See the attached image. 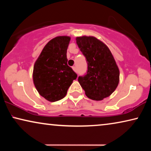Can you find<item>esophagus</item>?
I'll list each match as a JSON object with an SVG mask.
<instances>
[{
    "instance_id": "1",
    "label": "esophagus",
    "mask_w": 151,
    "mask_h": 151,
    "mask_svg": "<svg viewBox=\"0 0 151 151\" xmlns=\"http://www.w3.org/2000/svg\"><path fill=\"white\" fill-rule=\"evenodd\" d=\"M72 69H73V70L74 71H76V67H72Z\"/></svg>"
}]
</instances>
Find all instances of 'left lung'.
I'll use <instances>...</instances> for the list:
<instances>
[{
  "label": "left lung",
  "instance_id": "left-lung-1",
  "mask_svg": "<svg viewBox=\"0 0 151 151\" xmlns=\"http://www.w3.org/2000/svg\"><path fill=\"white\" fill-rule=\"evenodd\" d=\"M76 43L86 58L88 70L78 77L86 96L102 100L114 92L119 81V71L109 47L93 36L76 38Z\"/></svg>",
  "mask_w": 151,
  "mask_h": 151
}]
</instances>
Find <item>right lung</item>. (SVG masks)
<instances>
[{
    "label": "right lung",
    "mask_w": 151,
    "mask_h": 151,
    "mask_svg": "<svg viewBox=\"0 0 151 151\" xmlns=\"http://www.w3.org/2000/svg\"><path fill=\"white\" fill-rule=\"evenodd\" d=\"M70 40L69 36L51 39L34 64V84L39 94L49 102L65 98L73 80L77 78V74L67 65V50Z\"/></svg>",
    "instance_id": "right-lung-1"
}]
</instances>
